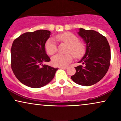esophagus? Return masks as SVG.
<instances>
[{
	"label": "esophagus",
	"instance_id": "1",
	"mask_svg": "<svg viewBox=\"0 0 121 121\" xmlns=\"http://www.w3.org/2000/svg\"><path fill=\"white\" fill-rule=\"evenodd\" d=\"M60 69H66L68 68L67 67H59Z\"/></svg>",
	"mask_w": 121,
	"mask_h": 121
}]
</instances>
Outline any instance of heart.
Returning a JSON list of instances; mask_svg holds the SVG:
<instances>
[{
	"label": "heart",
	"mask_w": 121,
	"mask_h": 121,
	"mask_svg": "<svg viewBox=\"0 0 121 121\" xmlns=\"http://www.w3.org/2000/svg\"><path fill=\"white\" fill-rule=\"evenodd\" d=\"M58 42L68 44L66 55H56L52 58V64L53 66L64 67L72 62L73 56L76 59L80 58L85 52V46L83 43L79 41L78 37L70 32H64L57 35L55 36ZM45 49L47 53L53 55L57 52V45L53 39L50 38L45 44ZM72 54V55L71 54Z\"/></svg>",
	"instance_id": "heart-1"
}]
</instances>
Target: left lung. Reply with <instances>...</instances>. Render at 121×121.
I'll return each mask as SVG.
<instances>
[{
  "label": "left lung",
  "mask_w": 121,
  "mask_h": 121,
  "mask_svg": "<svg viewBox=\"0 0 121 121\" xmlns=\"http://www.w3.org/2000/svg\"><path fill=\"white\" fill-rule=\"evenodd\" d=\"M78 34L86 44L85 54L79 61L84 65L75 67L76 73L71 78L77 84L91 86L106 74L110 64V48L106 37L98 32L80 28Z\"/></svg>",
  "instance_id": "obj_1"
}]
</instances>
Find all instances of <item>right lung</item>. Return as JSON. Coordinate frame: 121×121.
Masks as SVG:
<instances>
[{
	"label": "right lung",
	"mask_w": 121,
	"mask_h": 121,
	"mask_svg": "<svg viewBox=\"0 0 121 121\" xmlns=\"http://www.w3.org/2000/svg\"><path fill=\"white\" fill-rule=\"evenodd\" d=\"M51 35L47 30H37L15 39L11 49V66L19 81L27 86L39 88L52 81L58 68L43 65L51 59L45 44Z\"/></svg>",
	"instance_id": "1"
}]
</instances>
